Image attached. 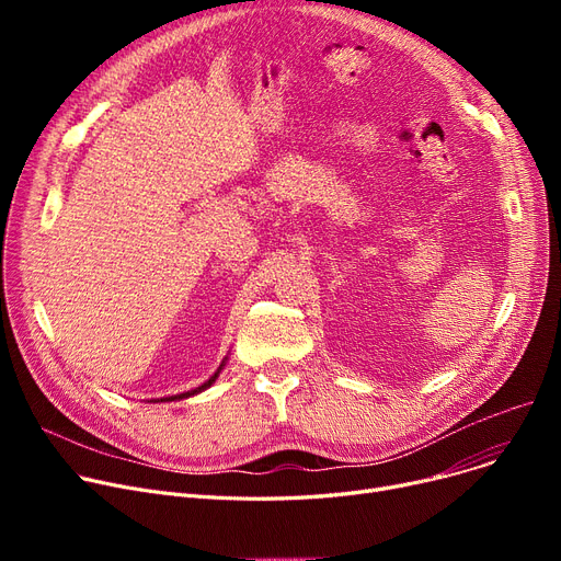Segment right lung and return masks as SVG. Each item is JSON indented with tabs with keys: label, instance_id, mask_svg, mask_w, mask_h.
<instances>
[{
	"label": "right lung",
	"instance_id": "obj_1",
	"mask_svg": "<svg viewBox=\"0 0 561 561\" xmlns=\"http://www.w3.org/2000/svg\"><path fill=\"white\" fill-rule=\"evenodd\" d=\"M225 364H227V357L222 359V364L218 366V370L209 377V379H206L204 381V385L202 387H197V389H191V391H186V393H176V396H168V398H157V400H147V402H174V400H186V398H193V396H197V393H202V391H206V389H209L211 385H214V381L218 379V375L222 373V368H225Z\"/></svg>",
	"mask_w": 561,
	"mask_h": 561
}]
</instances>
